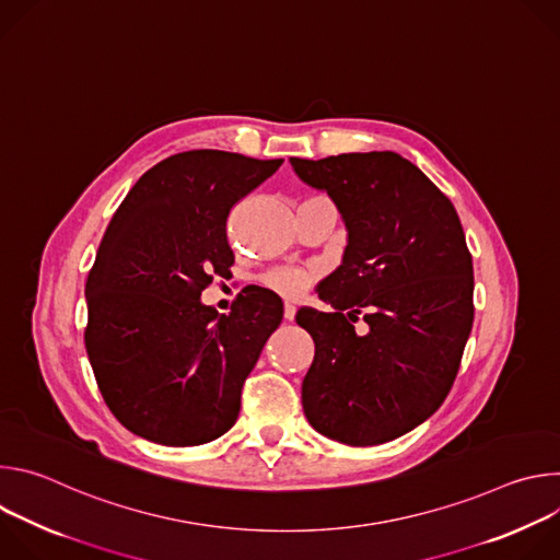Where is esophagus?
<instances>
[{
    "label": "esophagus",
    "mask_w": 560,
    "mask_h": 560,
    "mask_svg": "<svg viewBox=\"0 0 560 560\" xmlns=\"http://www.w3.org/2000/svg\"><path fill=\"white\" fill-rule=\"evenodd\" d=\"M294 314H296V307L290 305V303H285V307H283V318H285V322H292Z\"/></svg>",
    "instance_id": "obj_1"
}]
</instances>
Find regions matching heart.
<instances>
[{
	"instance_id": "heart-1",
	"label": "heart",
	"mask_w": 560,
	"mask_h": 560,
	"mask_svg": "<svg viewBox=\"0 0 560 560\" xmlns=\"http://www.w3.org/2000/svg\"><path fill=\"white\" fill-rule=\"evenodd\" d=\"M312 281H314V272L299 270V268H275L261 277V285L283 299L301 296Z\"/></svg>"
}]
</instances>
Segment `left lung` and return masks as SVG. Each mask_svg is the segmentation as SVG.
<instances>
[{
  "instance_id": "obj_1",
  "label": "left lung",
  "mask_w": 560,
  "mask_h": 560,
  "mask_svg": "<svg viewBox=\"0 0 560 560\" xmlns=\"http://www.w3.org/2000/svg\"><path fill=\"white\" fill-rule=\"evenodd\" d=\"M294 173L326 190L348 225L343 264L303 307L314 341L301 385L310 425L339 443L392 441L430 419L460 368L474 324V268L452 201L401 154L292 156ZM363 315L369 332L353 324Z\"/></svg>"
}]
</instances>
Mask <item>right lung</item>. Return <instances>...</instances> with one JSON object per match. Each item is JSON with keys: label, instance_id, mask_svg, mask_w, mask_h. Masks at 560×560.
I'll return each instance as SVG.
<instances>
[{"label": "right lung", "instance_id": "right-lung-1", "mask_svg": "<svg viewBox=\"0 0 560 560\" xmlns=\"http://www.w3.org/2000/svg\"><path fill=\"white\" fill-rule=\"evenodd\" d=\"M283 159L188 150L152 166L113 214L86 281V352L115 419L152 443L225 434L283 305L246 288L230 314L201 303L234 264L230 210Z\"/></svg>", "mask_w": 560, "mask_h": 560}]
</instances>
